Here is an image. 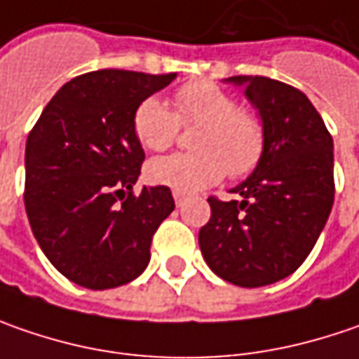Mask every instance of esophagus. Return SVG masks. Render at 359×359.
<instances>
[{
    "mask_svg": "<svg viewBox=\"0 0 359 359\" xmlns=\"http://www.w3.org/2000/svg\"><path fill=\"white\" fill-rule=\"evenodd\" d=\"M172 196H175V203H177V207H182V205L189 201V196L184 195V193H179V191H175V193H172Z\"/></svg>",
    "mask_w": 359,
    "mask_h": 359,
    "instance_id": "esophagus-1",
    "label": "esophagus"
}]
</instances>
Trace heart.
I'll list each match as a JSON object with an SVG mask.
<instances>
[{
    "label": "heart",
    "instance_id": "1",
    "mask_svg": "<svg viewBox=\"0 0 359 359\" xmlns=\"http://www.w3.org/2000/svg\"><path fill=\"white\" fill-rule=\"evenodd\" d=\"M175 112L161 98H144L133 114V133L142 149L163 152L179 136V126L198 124L196 152L168 154L147 164V179L179 193H196L219 182L226 172L245 177L257 168L265 152L261 118L237 106L221 86L196 80L177 88Z\"/></svg>",
    "mask_w": 359,
    "mask_h": 359
}]
</instances>
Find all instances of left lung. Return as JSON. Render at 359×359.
<instances>
[{"label":"left lung","instance_id":"left-lung-1","mask_svg":"<svg viewBox=\"0 0 359 359\" xmlns=\"http://www.w3.org/2000/svg\"><path fill=\"white\" fill-rule=\"evenodd\" d=\"M265 126V152L231 193L209 198L198 231L201 253L221 279L263 287L295 271L311 253L334 205V140L320 112L297 88L265 76H233Z\"/></svg>","mask_w":359,"mask_h":359}]
</instances>
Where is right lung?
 <instances>
[{"mask_svg": "<svg viewBox=\"0 0 359 359\" xmlns=\"http://www.w3.org/2000/svg\"><path fill=\"white\" fill-rule=\"evenodd\" d=\"M177 74L98 70L60 88L25 142V212L43 255L88 289L130 283L175 209L168 187L133 189L144 150L134 108Z\"/></svg>", "mask_w": 359, "mask_h": 359, "instance_id": "add662e5", "label": "right lung"}]
</instances>
